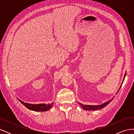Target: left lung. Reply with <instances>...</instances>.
Returning <instances> with one entry per match:
<instances>
[{
	"label": "left lung",
	"mask_w": 134,
	"mask_h": 134,
	"mask_svg": "<svg viewBox=\"0 0 134 134\" xmlns=\"http://www.w3.org/2000/svg\"><path fill=\"white\" fill-rule=\"evenodd\" d=\"M126 73H125V74L123 81L125 79V76H126ZM121 87L120 88V89L121 88ZM120 89L119 90L118 92L119 91ZM113 98L112 99H111V100H109V101H107V102H105V103H103L102 104H100V105H98V106H92V105H84V104L80 103H79V104L80 105V106L82 107V108L83 109H86V110L94 111V110H98V109H99L102 108H103L104 107H106L107 104H108L109 103L111 102V101L113 100Z\"/></svg>",
	"instance_id": "obj_1"
}]
</instances>
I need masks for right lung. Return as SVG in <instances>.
I'll use <instances>...</instances> for the list:
<instances>
[{
    "instance_id": "obj_1",
    "label": "right lung",
    "mask_w": 134,
    "mask_h": 134,
    "mask_svg": "<svg viewBox=\"0 0 134 134\" xmlns=\"http://www.w3.org/2000/svg\"><path fill=\"white\" fill-rule=\"evenodd\" d=\"M20 102L23 104L24 106L27 108L31 109L32 111H46L49 109L53 104V103L51 104H30L27 103H24L22 101L18 99Z\"/></svg>"
}]
</instances>
